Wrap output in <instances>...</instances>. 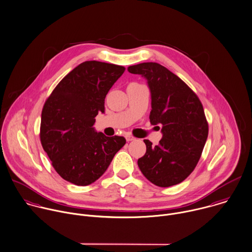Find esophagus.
<instances>
[{"label":"esophagus","instance_id":"1","mask_svg":"<svg viewBox=\"0 0 252 252\" xmlns=\"http://www.w3.org/2000/svg\"><path fill=\"white\" fill-rule=\"evenodd\" d=\"M126 140H127V142H131V141H134V140H135V138H134L133 136L127 135V136H126Z\"/></svg>","mask_w":252,"mask_h":252}]
</instances>
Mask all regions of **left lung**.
Here are the masks:
<instances>
[{
	"label": "left lung",
	"instance_id": "obj_1",
	"mask_svg": "<svg viewBox=\"0 0 252 252\" xmlns=\"http://www.w3.org/2000/svg\"><path fill=\"white\" fill-rule=\"evenodd\" d=\"M128 71L147 80L152 98L151 123L162 126L158 146L144 140L147 152L138 159V166L156 186L177 185L193 171L207 140L202 104L188 85L159 63H139L129 66Z\"/></svg>",
	"mask_w": 252,
	"mask_h": 252
}]
</instances>
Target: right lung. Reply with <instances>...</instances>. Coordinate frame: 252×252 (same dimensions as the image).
<instances>
[{
	"label": "right lung",
	"instance_id": "right-lung-1",
	"mask_svg": "<svg viewBox=\"0 0 252 252\" xmlns=\"http://www.w3.org/2000/svg\"><path fill=\"white\" fill-rule=\"evenodd\" d=\"M125 67L96 61L84 62L70 71L46 100L40 138L59 175L77 186L96 181L115 154L126 144L123 137H106L94 128L104 112V98Z\"/></svg>",
	"mask_w": 252,
	"mask_h": 252
}]
</instances>
